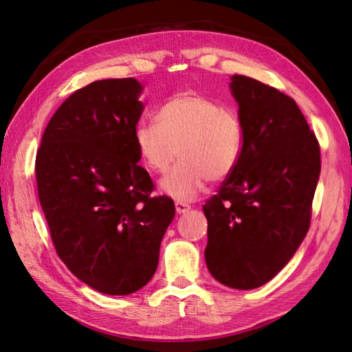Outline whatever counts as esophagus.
I'll list each match as a JSON object with an SVG mask.
<instances>
[{
    "label": "esophagus",
    "mask_w": 352,
    "mask_h": 352,
    "mask_svg": "<svg viewBox=\"0 0 352 352\" xmlns=\"http://www.w3.org/2000/svg\"><path fill=\"white\" fill-rule=\"evenodd\" d=\"M176 211L179 212V214H182V212H186L188 210H190V206L186 204V202H182V201H176Z\"/></svg>",
    "instance_id": "esophagus-1"
}]
</instances>
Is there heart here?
I'll list each match as a JSON object with an SVG mask.
<instances>
[{
    "label": "heart",
    "instance_id": "obj_1",
    "mask_svg": "<svg viewBox=\"0 0 352 352\" xmlns=\"http://www.w3.org/2000/svg\"><path fill=\"white\" fill-rule=\"evenodd\" d=\"M157 124L135 129L140 157L153 172L164 173L177 154L182 160L162 180L163 192L190 201L206 189L208 179L221 182L236 168L243 151L239 116L206 95L186 91L170 97L155 116Z\"/></svg>",
    "mask_w": 352,
    "mask_h": 352
}]
</instances>
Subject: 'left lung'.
<instances>
[{"instance_id": "8db88e82", "label": "left lung", "mask_w": 352, "mask_h": 352, "mask_svg": "<svg viewBox=\"0 0 352 352\" xmlns=\"http://www.w3.org/2000/svg\"><path fill=\"white\" fill-rule=\"evenodd\" d=\"M243 151L219 192L202 206L206 263L233 289H254L292 258L311 221L320 145L296 102L269 85L235 74Z\"/></svg>"}]
</instances>
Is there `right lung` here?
<instances>
[{
  "label": "right lung",
  "instance_id": "1",
  "mask_svg": "<svg viewBox=\"0 0 352 352\" xmlns=\"http://www.w3.org/2000/svg\"><path fill=\"white\" fill-rule=\"evenodd\" d=\"M141 91L133 78L74 91L36 153L38 197L58 257L107 295H129L151 280L175 217L173 199L151 197L153 179L138 164Z\"/></svg>",
  "mask_w": 352,
  "mask_h": 352
}]
</instances>
